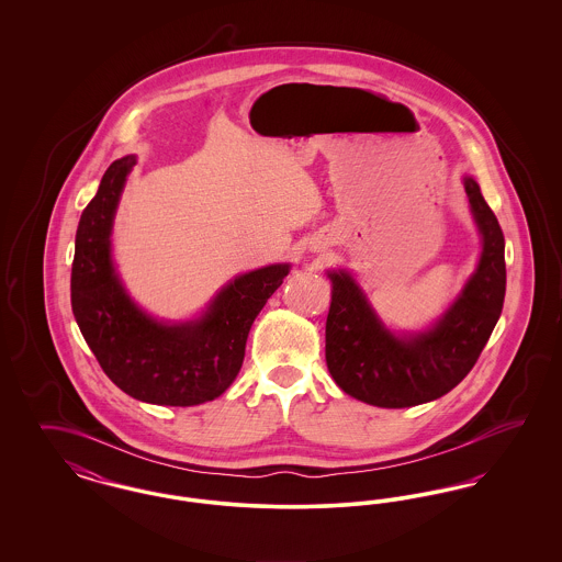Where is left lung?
I'll return each instance as SVG.
<instances>
[{"instance_id": "left-lung-1", "label": "left lung", "mask_w": 562, "mask_h": 562, "mask_svg": "<svg viewBox=\"0 0 562 562\" xmlns=\"http://www.w3.org/2000/svg\"><path fill=\"white\" fill-rule=\"evenodd\" d=\"M463 188L482 236L481 261L449 312L428 330L396 337L346 269L328 271L326 367L349 396L383 408L415 406L451 392L476 364L504 307L506 241L479 183L463 177Z\"/></svg>"}]
</instances>
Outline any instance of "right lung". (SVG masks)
Here are the masks:
<instances>
[{
    "label": "right lung",
    "mask_w": 562,
    "mask_h": 562,
    "mask_svg": "<svg viewBox=\"0 0 562 562\" xmlns=\"http://www.w3.org/2000/svg\"><path fill=\"white\" fill-rule=\"evenodd\" d=\"M136 164L115 160L81 213L71 268V307L109 379L149 404L193 406L218 398L238 376L257 314L289 276V263L241 273L198 321L166 324L134 305L111 259L113 216Z\"/></svg>",
    "instance_id": "obj_1"
}]
</instances>
